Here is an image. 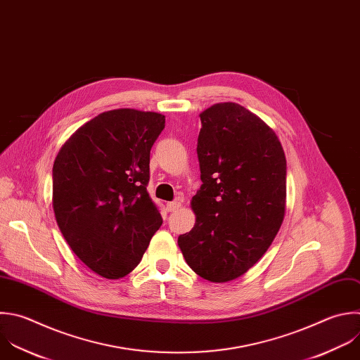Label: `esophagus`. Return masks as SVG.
Wrapping results in <instances>:
<instances>
[{"instance_id":"34e87169","label":"esophagus","mask_w":360,"mask_h":360,"mask_svg":"<svg viewBox=\"0 0 360 360\" xmlns=\"http://www.w3.org/2000/svg\"><path fill=\"white\" fill-rule=\"evenodd\" d=\"M181 207V202H178V200H175V202H168L167 203V210L168 212H175V210H178Z\"/></svg>"}]
</instances>
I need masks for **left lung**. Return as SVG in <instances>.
I'll return each instance as SVG.
<instances>
[{
    "label": "left lung",
    "instance_id": "left-lung-1",
    "mask_svg": "<svg viewBox=\"0 0 360 360\" xmlns=\"http://www.w3.org/2000/svg\"><path fill=\"white\" fill-rule=\"evenodd\" d=\"M202 186L196 216L178 237L188 266L212 283L248 273L276 238L287 207V162L270 126L243 105L216 103L199 114Z\"/></svg>",
    "mask_w": 360,
    "mask_h": 360
}]
</instances>
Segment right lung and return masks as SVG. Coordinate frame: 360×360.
Here are the masks:
<instances>
[{
    "label": "right lung",
    "instance_id": "right-lung-1",
    "mask_svg": "<svg viewBox=\"0 0 360 360\" xmlns=\"http://www.w3.org/2000/svg\"><path fill=\"white\" fill-rule=\"evenodd\" d=\"M165 115L104 111L79 127L53 162L52 206L72 252L96 274L117 280L141 262L162 224L153 202L150 151Z\"/></svg>",
    "mask_w": 360,
    "mask_h": 360
}]
</instances>
